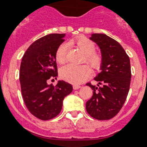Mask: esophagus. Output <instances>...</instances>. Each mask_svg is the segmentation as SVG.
<instances>
[{
  "label": "esophagus",
  "mask_w": 147,
  "mask_h": 147,
  "mask_svg": "<svg viewBox=\"0 0 147 147\" xmlns=\"http://www.w3.org/2000/svg\"><path fill=\"white\" fill-rule=\"evenodd\" d=\"M81 88V86L80 85H73V88L75 90H77V89H78V88Z\"/></svg>",
  "instance_id": "obj_1"
}]
</instances>
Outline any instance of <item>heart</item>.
<instances>
[{"label": "heart", "instance_id": "b5f03b06", "mask_svg": "<svg viewBox=\"0 0 147 147\" xmlns=\"http://www.w3.org/2000/svg\"><path fill=\"white\" fill-rule=\"evenodd\" d=\"M71 43L77 47L85 53L83 62H87L94 70L100 68L103 62L102 55L95 52V45L88 38L81 36L77 40L71 41ZM69 49V44L63 42L58 47L55 52V60L58 63L63 64L67 59V53ZM91 69L87 65L76 66L73 65H66L60 69V76L63 79L72 84H81L89 78Z\"/></svg>", "mask_w": 147, "mask_h": 147}]
</instances>
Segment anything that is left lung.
Instances as JSON below:
<instances>
[{"instance_id": "1", "label": "left lung", "mask_w": 147, "mask_h": 147, "mask_svg": "<svg viewBox=\"0 0 147 147\" xmlns=\"http://www.w3.org/2000/svg\"><path fill=\"white\" fill-rule=\"evenodd\" d=\"M100 47L103 62L101 71L94 78L97 86L87 83L93 95L86 102V111L93 118H113L123 107L130 89V58L121 45L108 36L94 33L90 37Z\"/></svg>"}]
</instances>
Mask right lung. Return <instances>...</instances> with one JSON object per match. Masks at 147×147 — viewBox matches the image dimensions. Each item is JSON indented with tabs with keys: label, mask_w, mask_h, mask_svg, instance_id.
Listing matches in <instances>:
<instances>
[{
	"label": "right lung",
	"mask_w": 147,
	"mask_h": 147,
	"mask_svg": "<svg viewBox=\"0 0 147 147\" xmlns=\"http://www.w3.org/2000/svg\"><path fill=\"white\" fill-rule=\"evenodd\" d=\"M65 35L53 33L36 40L22 59L20 82L23 99L29 111L42 121L57 116L64 98L73 89L64 81H59L55 86L47 83L58 76L55 52L65 41Z\"/></svg>",
	"instance_id": "obj_1"
}]
</instances>
